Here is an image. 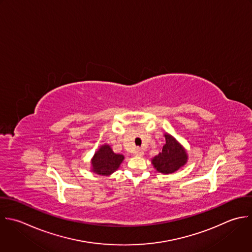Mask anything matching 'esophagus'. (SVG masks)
<instances>
[{
  "mask_svg": "<svg viewBox=\"0 0 252 252\" xmlns=\"http://www.w3.org/2000/svg\"><path fill=\"white\" fill-rule=\"evenodd\" d=\"M134 154H135V156H137V157H141V156H143V155H144V152H143V150H142V149L138 148V149H136V150H135Z\"/></svg>",
  "mask_w": 252,
  "mask_h": 252,
  "instance_id": "1",
  "label": "esophagus"
}]
</instances>
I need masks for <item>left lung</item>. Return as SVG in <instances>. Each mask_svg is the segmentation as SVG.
Listing matches in <instances>:
<instances>
[{"mask_svg": "<svg viewBox=\"0 0 252 252\" xmlns=\"http://www.w3.org/2000/svg\"><path fill=\"white\" fill-rule=\"evenodd\" d=\"M166 143L162 152L152 158L151 162L157 172L162 174H172L184 167L188 162V153L181 143L169 133H165Z\"/></svg>", "mask_w": 252, "mask_h": 252, "instance_id": "1", "label": "left lung"}]
</instances>
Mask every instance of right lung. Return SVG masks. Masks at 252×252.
<instances>
[{
  "label": "right lung",
  "instance_id": "obj_1",
  "mask_svg": "<svg viewBox=\"0 0 252 252\" xmlns=\"http://www.w3.org/2000/svg\"><path fill=\"white\" fill-rule=\"evenodd\" d=\"M124 159V155L116 154L110 145H101L91 160V171L101 176H110L120 168Z\"/></svg>",
  "mask_w": 252,
  "mask_h": 252
}]
</instances>
